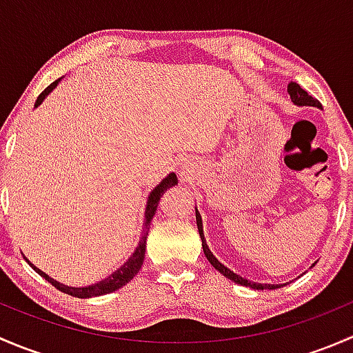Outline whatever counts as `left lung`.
<instances>
[{
    "instance_id": "1",
    "label": "left lung",
    "mask_w": 353,
    "mask_h": 353,
    "mask_svg": "<svg viewBox=\"0 0 353 353\" xmlns=\"http://www.w3.org/2000/svg\"><path fill=\"white\" fill-rule=\"evenodd\" d=\"M287 92H288V95H290V101L294 102L295 105H299V108H304V105H309V108H318V109H321V104H319L318 99H314V97H312V95H309L307 92L304 90V88H301V85H299V83H294V81H290V83H288V87H287ZM196 225H198L199 237H201L203 252H205L206 259H208V261L212 263L213 268L219 270V272L222 273V275L225 276V279L232 280V282L239 283V285L254 288V290H273V288L282 287V285H275V283H256V282H251V280L243 279V276H241V275H237V273H234L232 270L227 268L225 265H222V263H220L219 259H216L215 256H213V252L210 251L208 244H206L205 234H203L201 215H199L198 208H196Z\"/></svg>"
}]
</instances>
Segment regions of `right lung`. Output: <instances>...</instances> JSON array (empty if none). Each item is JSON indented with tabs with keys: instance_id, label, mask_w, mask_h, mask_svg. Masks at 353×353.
Returning <instances> with one entry per match:
<instances>
[{
	"instance_id": "add662e5",
	"label": "right lung",
	"mask_w": 353,
	"mask_h": 353,
	"mask_svg": "<svg viewBox=\"0 0 353 353\" xmlns=\"http://www.w3.org/2000/svg\"><path fill=\"white\" fill-rule=\"evenodd\" d=\"M61 80H63V78H58L56 81H52V83L49 85V87L46 88V90L42 92L41 95H39L37 101H35L34 109H37L39 105L44 102V99L48 97V95L51 94V92L54 90L56 87H58L59 81H61ZM176 184H177L176 174L170 172L169 176L165 177V179L160 181V184H157L154 190H152V193L148 194L147 206H145V222H143V232H141L140 244L137 245V249H134L133 254L128 258V261L124 263L121 268H117L116 272L110 273L108 279L101 280V282H97V283H92V285H87V287H70V285H65V283L58 282V280L51 279L48 273H44L42 270H39L37 266L32 265L28 259H27V263L32 266V268L35 270V272L39 273V275L42 276V279L48 280L51 285H54L56 288H58V290L65 292V294H68V295H73V297L90 299V297H99V295L110 294V292H114V290H119L121 287H124L126 283H130L131 280L134 279V275L140 272L141 265H143V259H145V251H147V236H148V230H150V222H152V219H154V215L157 212V206H159V201H160V198L163 196V193H165L169 188L176 186Z\"/></svg>"
}]
</instances>
